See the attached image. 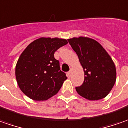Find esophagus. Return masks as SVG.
<instances>
[{"label": "esophagus", "mask_w": 128, "mask_h": 128, "mask_svg": "<svg viewBox=\"0 0 128 128\" xmlns=\"http://www.w3.org/2000/svg\"><path fill=\"white\" fill-rule=\"evenodd\" d=\"M67 76H68V77H70V76H72V69H71L69 72H67Z\"/></svg>", "instance_id": "1"}]
</instances>
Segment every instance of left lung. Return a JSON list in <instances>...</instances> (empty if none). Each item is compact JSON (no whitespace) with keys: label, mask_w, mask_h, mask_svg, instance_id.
I'll return each mask as SVG.
<instances>
[{"label":"left lung","mask_w":128,"mask_h":128,"mask_svg":"<svg viewBox=\"0 0 128 128\" xmlns=\"http://www.w3.org/2000/svg\"><path fill=\"white\" fill-rule=\"evenodd\" d=\"M68 41L84 72L83 84L76 87L77 93L89 100L105 98L116 81V69L111 57L94 39L79 37L68 39Z\"/></svg>","instance_id":"8db88e82"}]
</instances>
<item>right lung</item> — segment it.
I'll return each instance as SVG.
<instances>
[{"instance_id":"add662e5","label":"right lung","mask_w":128,"mask_h":128,"mask_svg":"<svg viewBox=\"0 0 128 128\" xmlns=\"http://www.w3.org/2000/svg\"><path fill=\"white\" fill-rule=\"evenodd\" d=\"M67 43L65 39L40 38L20 54L16 64V80L30 98L46 100L58 93L67 77L60 70V62L54 54Z\"/></svg>"}]
</instances>
